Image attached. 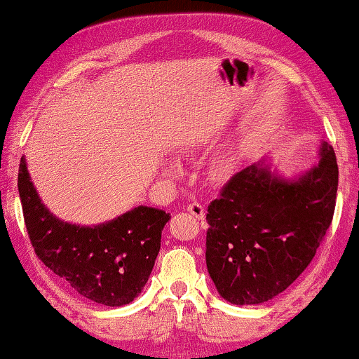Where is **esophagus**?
<instances>
[{
	"mask_svg": "<svg viewBox=\"0 0 359 359\" xmlns=\"http://www.w3.org/2000/svg\"><path fill=\"white\" fill-rule=\"evenodd\" d=\"M186 209H188V212L193 214L196 219H204V208L201 206V204L191 203V204H188V208Z\"/></svg>",
	"mask_w": 359,
	"mask_h": 359,
	"instance_id": "obj_1",
	"label": "esophagus"
}]
</instances>
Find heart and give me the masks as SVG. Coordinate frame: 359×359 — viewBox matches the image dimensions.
<instances>
[{
    "mask_svg": "<svg viewBox=\"0 0 359 359\" xmlns=\"http://www.w3.org/2000/svg\"><path fill=\"white\" fill-rule=\"evenodd\" d=\"M165 171H166V173H168V175H176V171H178V168H176L175 165H166V166H165Z\"/></svg>",
    "mask_w": 359,
    "mask_h": 359,
    "instance_id": "obj_1",
    "label": "heart"
}]
</instances>
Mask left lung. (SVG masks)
<instances>
[{
    "instance_id": "left-lung-1",
    "label": "left lung",
    "mask_w": 359,
    "mask_h": 359,
    "mask_svg": "<svg viewBox=\"0 0 359 359\" xmlns=\"http://www.w3.org/2000/svg\"><path fill=\"white\" fill-rule=\"evenodd\" d=\"M337 189L327 142L315 165L290 178L267 158L232 176L206 214V265L222 299L259 305L295 282L332 224Z\"/></svg>"
}]
</instances>
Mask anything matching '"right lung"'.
Segmentation results:
<instances>
[{
	"mask_svg": "<svg viewBox=\"0 0 359 359\" xmlns=\"http://www.w3.org/2000/svg\"><path fill=\"white\" fill-rule=\"evenodd\" d=\"M18 189L31 244L46 267L95 304L123 306L137 299L150 278L170 212L137 206L94 226L62 221L41 201L25 156Z\"/></svg>",
	"mask_w": 359,
	"mask_h": 359,
	"instance_id": "obj_1",
	"label": "right lung"
}]
</instances>
